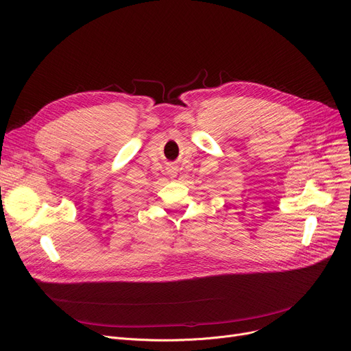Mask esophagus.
<instances>
[{"instance_id": "obj_1", "label": "esophagus", "mask_w": 351, "mask_h": 351, "mask_svg": "<svg viewBox=\"0 0 351 351\" xmlns=\"http://www.w3.org/2000/svg\"><path fill=\"white\" fill-rule=\"evenodd\" d=\"M166 172H168V175L171 178H175L178 175V168L173 165H168V166H166Z\"/></svg>"}]
</instances>
